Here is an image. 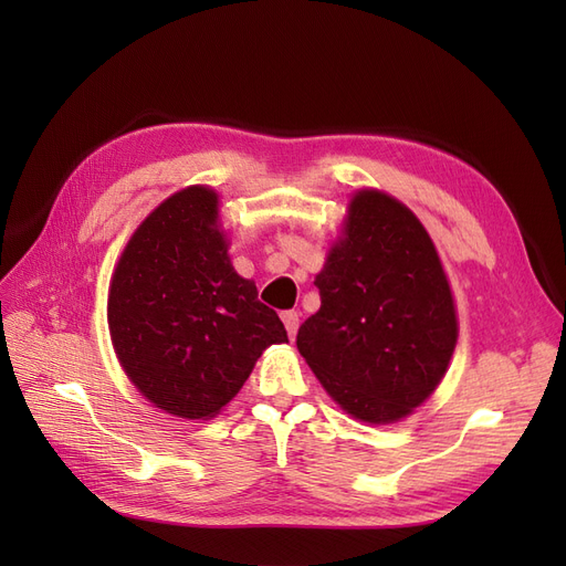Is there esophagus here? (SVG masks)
Returning a JSON list of instances; mask_svg holds the SVG:
<instances>
[{"label": "esophagus", "mask_w": 566, "mask_h": 566, "mask_svg": "<svg viewBox=\"0 0 566 566\" xmlns=\"http://www.w3.org/2000/svg\"><path fill=\"white\" fill-rule=\"evenodd\" d=\"M281 318H283V323H285V331H287L290 339H295L297 328H300V314H297V312H283Z\"/></svg>", "instance_id": "obj_1"}]
</instances>
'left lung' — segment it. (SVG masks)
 <instances>
[{
  "instance_id": "8db88e82",
  "label": "left lung",
  "mask_w": 566,
  "mask_h": 566,
  "mask_svg": "<svg viewBox=\"0 0 566 566\" xmlns=\"http://www.w3.org/2000/svg\"><path fill=\"white\" fill-rule=\"evenodd\" d=\"M321 310L297 349L354 418H406L441 382L458 339L455 306L434 243L406 205L356 193L345 235L316 276Z\"/></svg>"
}]
</instances>
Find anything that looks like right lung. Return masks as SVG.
I'll list each match as a JSON object with an SVG mask.
<instances>
[{"label": "right lung", "mask_w": 566, "mask_h": 566, "mask_svg": "<svg viewBox=\"0 0 566 566\" xmlns=\"http://www.w3.org/2000/svg\"><path fill=\"white\" fill-rule=\"evenodd\" d=\"M108 328L127 378L179 418H212L269 345L279 314L233 271L217 229V193L191 186L136 229L113 273Z\"/></svg>", "instance_id": "add662e5"}]
</instances>
